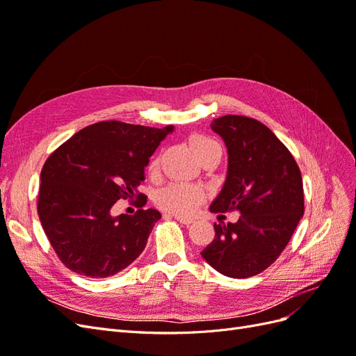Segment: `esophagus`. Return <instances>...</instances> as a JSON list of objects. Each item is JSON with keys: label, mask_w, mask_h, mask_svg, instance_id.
<instances>
[{"label": "esophagus", "mask_w": 356, "mask_h": 356, "mask_svg": "<svg viewBox=\"0 0 356 356\" xmlns=\"http://www.w3.org/2000/svg\"><path fill=\"white\" fill-rule=\"evenodd\" d=\"M166 217H170V218H175L177 221H179L181 224H186V225H188V224H191L193 221V218H187V217H181V215H166Z\"/></svg>", "instance_id": "esophagus-1"}]
</instances>
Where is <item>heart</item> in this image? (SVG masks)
I'll list each match as a JSON object with an SVG mask.
<instances>
[{
    "label": "heart",
    "mask_w": 356,
    "mask_h": 356,
    "mask_svg": "<svg viewBox=\"0 0 356 356\" xmlns=\"http://www.w3.org/2000/svg\"><path fill=\"white\" fill-rule=\"evenodd\" d=\"M190 145L195 149L200 161L207 157L222 153L220 143L203 134H193L190 136ZM157 165V157L152 159L148 165V170H156ZM203 199L204 191L199 186L187 184V182H170L166 187L159 190L156 195V203L161 209L179 215H190L195 212Z\"/></svg>",
    "instance_id": "b5f03b06"
}]
</instances>
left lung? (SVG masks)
I'll return each instance as SVG.
<instances>
[{"label": "left lung", "instance_id": "obj_1", "mask_svg": "<svg viewBox=\"0 0 356 356\" xmlns=\"http://www.w3.org/2000/svg\"><path fill=\"white\" fill-rule=\"evenodd\" d=\"M211 126L227 145L229 174L209 209L241 217L213 224L202 257L225 276L251 277L277 260L303 217V179L289 149L261 122L229 114Z\"/></svg>", "mask_w": 356, "mask_h": 356}]
</instances>
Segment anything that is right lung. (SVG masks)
<instances>
[{"mask_svg": "<svg viewBox=\"0 0 356 356\" xmlns=\"http://www.w3.org/2000/svg\"><path fill=\"white\" fill-rule=\"evenodd\" d=\"M163 129L99 122L81 129L53 152L41 169L37 212L59 260L74 273L108 277L134 263L144 251L156 209H141L147 196L138 191L144 168ZM137 197L135 216L113 218L117 200Z\"/></svg>", "mask_w": 356, "mask_h": 356, "instance_id": "1", "label": "right lung"}]
</instances>
